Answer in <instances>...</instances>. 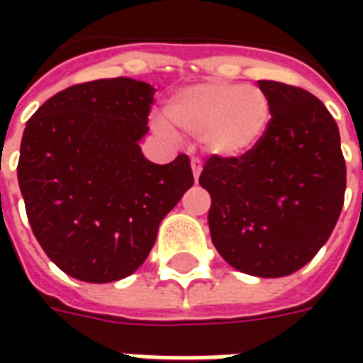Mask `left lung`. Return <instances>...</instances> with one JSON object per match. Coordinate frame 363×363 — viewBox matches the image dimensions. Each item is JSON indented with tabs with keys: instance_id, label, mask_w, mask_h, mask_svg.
Segmentation results:
<instances>
[{
	"instance_id": "obj_1",
	"label": "left lung",
	"mask_w": 363,
	"mask_h": 363,
	"mask_svg": "<svg viewBox=\"0 0 363 363\" xmlns=\"http://www.w3.org/2000/svg\"><path fill=\"white\" fill-rule=\"evenodd\" d=\"M153 93L130 77L82 83L48 99L25 126L17 179L28 223L75 280L134 274L192 181L181 155L157 165L142 153Z\"/></svg>"
}]
</instances>
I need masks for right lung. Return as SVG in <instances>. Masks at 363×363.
<instances>
[{"label": "right lung", "instance_id": "right-lung-1", "mask_svg": "<svg viewBox=\"0 0 363 363\" xmlns=\"http://www.w3.org/2000/svg\"><path fill=\"white\" fill-rule=\"evenodd\" d=\"M270 120L243 155L208 159V225L223 260L257 278L303 268L327 243L344 204L346 165L335 118L317 96L259 82Z\"/></svg>", "mask_w": 363, "mask_h": 363}]
</instances>
